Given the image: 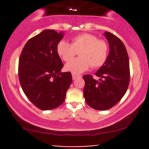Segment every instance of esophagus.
Listing matches in <instances>:
<instances>
[{
	"mask_svg": "<svg viewBox=\"0 0 149 149\" xmlns=\"http://www.w3.org/2000/svg\"><path fill=\"white\" fill-rule=\"evenodd\" d=\"M78 77H80V76H78V75L76 74V73H72V78H73V80H76Z\"/></svg>",
	"mask_w": 149,
	"mask_h": 149,
	"instance_id": "34e87169",
	"label": "esophagus"
}]
</instances>
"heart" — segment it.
<instances>
[{"label":"heart","mask_w":149,"mask_h":149,"mask_svg":"<svg viewBox=\"0 0 149 149\" xmlns=\"http://www.w3.org/2000/svg\"><path fill=\"white\" fill-rule=\"evenodd\" d=\"M57 53L64 61L71 60L79 52V58L73 59L65 65V70L73 73L87 71L90 66L96 69L107 61L109 46L104 40L91 33H81L71 38L70 44L60 40L57 45Z\"/></svg>","instance_id":"1"}]
</instances>
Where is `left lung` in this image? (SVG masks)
<instances>
[{
  "label": "left lung",
  "instance_id": "obj_1",
  "mask_svg": "<svg viewBox=\"0 0 149 149\" xmlns=\"http://www.w3.org/2000/svg\"><path fill=\"white\" fill-rule=\"evenodd\" d=\"M104 36L109 43L107 61L95 73L99 80L85 75L83 95L88 105L96 110H108L116 105L127 91L130 83L129 57L123 42L110 32Z\"/></svg>",
  "mask_w": 149,
  "mask_h": 149
}]
</instances>
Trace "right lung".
I'll return each instance as SVG.
<instances>
[{"label": "right lung", "mask_w": 149, "mask_h": 149, "mask_svg": "<svg viewBox=\"0 0 149 149\" xmlns=\"http://www.w3.org/2000/svg\"><path fill=\"white\" fill-rule=\"evenodd\" d=\"M63 32L42 31L27 41L19 59V79L27 98L40 110H51L64 102L71 82L70 72L57 53Z\"/></svg>", "instance_id": "right-lung-1"}]
</instances>
